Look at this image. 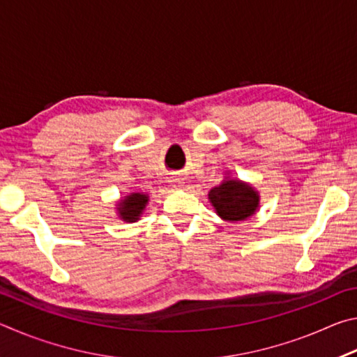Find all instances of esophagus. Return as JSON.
<instances>
[{"label":"esophagus","instance_id":"obj_1","mask_svg":"<svg viewBox=\"0 0 357 357\" xmlns=\"http://www.w3.org/2000/svg\"><path fill=\"white\" fill-rule=\"evenodd\" d=\"M170 184H172V187L173 189H181V187H183V178H179V176H174V178H172V181H170Z\"/></svg>","mask_w":357,"mask_h":357}]
</instances>
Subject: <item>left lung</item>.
Instances as JSON below:
<instances>
[{
  "mask_svg": "<svg viewBox=\"0 0 357 357\" xmlns=\"http://www.w3.org/2000/svg\"><path fill=\"white\" fill-rule=\"evenodd\" d=\"M209 202L223 220L239 222L249 219L259 206V195L250 184L239 179H223L209 192Z\"/></svg>",
  "mask_w": 357,
  "mask_h": 357,
  "instance_id": "left-lung-1",
  "label": "left lung"
}]
</instances>
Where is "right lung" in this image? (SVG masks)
<instances>
[{
    "mask_svg": "<svg viewBox=\"0 0 357 357\" xmlns=\"http://www.w3.org/2000/svg\"><path fill=\"white\" fill-rule=\"evenodd\" d=\"M148 200L149 198L146 193H140V192H134L130 193V195L124 197L123 200L116 204L119 217L124 222H137L143 214L144 208H146Z\"/></svg>",
    "mask_w": 357,
    "mask_h": 357,
    "instance_id": "1",
    "label": "right lung"
}]
</instances>
